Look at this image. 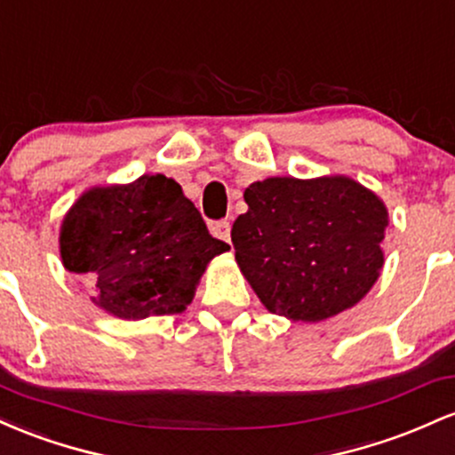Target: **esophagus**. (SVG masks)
I'll return each instance as SVG.
<instances>
[{
    "label": "esophagus",
    "mask_w": 455,
    "mask_h": 455,
    "mask_svg": "<svg viewBox=\"0 0 455 455\" xmlns=\"http://www.w3.org/2000/svg\"><path fill=\"white\" fill-rule=\"evenodd\" d=\"M211 232H212V236H217V238H221V241L229 243V232H232V226H229L228 219H223V221L211 223Z\"/></svg>",
    "instance_id": "34e87169"
}]
</instances>
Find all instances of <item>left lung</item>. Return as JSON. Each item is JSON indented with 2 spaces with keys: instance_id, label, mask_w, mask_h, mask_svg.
<instances>
[{
  "instance_id": "obj_1",
  "label": "left lung",
  "mask_w": 455,
  "mask_h": 455,
  "mask_svg": "<svg viewBox=\"0 0 455 455\" xmlns=\"http://www.w3.org/2000/svg\"><path fill=\"white\" fill-rule=\"evenodd\" d=\"M244 202L232 243L273 314L318 323L359 303L379 279L387 208L359 182L267 178L244 191Z\"/></svg>"
}]
</instances>
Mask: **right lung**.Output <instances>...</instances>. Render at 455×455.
Masks as SVG:
<instances>
[{"label":"right lung","mask_w":455,"mask_h":455,"mask_svg":"<svg viewBox=\"0 0 455 455\" xmlns=\"http://www.w3.org/2000/svg\"><path fill=\"white\" fill-rule=\"evenodd\" d=\"M228 249L163 173L92 188L60 234L64 267L94 282L99 307L126 320L185 311L206 264Z\"/></svg>","instance_id":"add662e5"}]
</instances>
